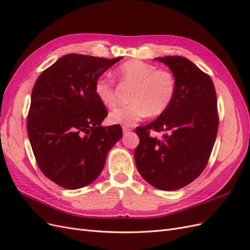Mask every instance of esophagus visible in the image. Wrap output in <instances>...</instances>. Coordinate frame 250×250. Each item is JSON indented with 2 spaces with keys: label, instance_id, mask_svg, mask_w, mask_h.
<instances>
[{
  "label": "esophagus",
  "instance_id": "esophagus-1",
  "mask_svg": "<svg viewBox=\"0 0 250 250\" xmlns=\"http://www.w3.org/2000/svg\"><path fill=\"white\" fill-rule=\"evenodd\" d=\"M132 128L131 127H127V126H123V131H124V133L125 134V133H127L128 131H131Z\"/></svg>",
  "mask_w": 250,
  "mask_h": 250
}]
</instances>
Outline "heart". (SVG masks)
I'll return each mask as SVG.
<instances>
[{
  "label": "heart",
  "mask_w": 250,
  "mask_h": 250,
  "mask_svg": "<svg viewBox=\"0 0 250 250\" xmlns=\"http://www.w3.org/2000/svg\"><path fill=\"white\" fill-rule=\"evenodd\" d=\"M116 75L124 86L133 89L128 98L131 104L112 111L108 116L110 124L130 127L149 114L162 115L172 104L176 92V80L170 71L160 70L143 61L131 60L117 69ZM94 91L104 107L112 109L116 106L117 90L109 76L98 77Z\"/></svg>",
  "instance_id": "1"
}]
</instances>
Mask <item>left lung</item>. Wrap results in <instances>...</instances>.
I'll list each match as a JSON object with an SVG mask.
<instances>
[{
	"mask_svg": "<svg viewBox=\"0 0 250 250\" xmlns=\"http://www.w3.org/2000/svg\"><path fill=\"white\" fill-rule=\"evenodd\" d=\"M170 68L176 92L170 107L152 123L136 128L140 143L134 156L141 176L155 188L176 190L205 169L218 128L214 84L209 75L182 57L156 58ZM164 131L161 141L149 130Z\"/></svg>",
	"mask_w": 250,
	"mask_h": 250,
	"instance_id": "obj_1",
	"label": "left lung"
}]
</instances>
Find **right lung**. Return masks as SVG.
I'll list each match as a JSON object with an SVG mask.
<instances>
[{
  "label": "right lung",
  "instance_id": "1",
  "mask_svg": "<svg viewBox=\"0 0 250 250\" xmlns=\"http://www.w3.org/2000/svg\"><path fill=\"white\" fill-rule=\"evenodd\" d=\"M122 59L66 54L35 83L27 135L42 173L63 188L94 182L123 137L120 125H101L107 111L94 91L96 79Z\"/></svg>",
  "mask_w": 250,
  "mask_h": 250
}]
</instances>
